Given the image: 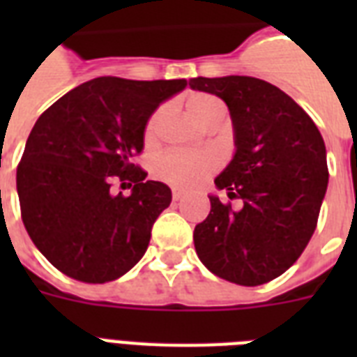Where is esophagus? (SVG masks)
<instances>
[{
  "label": "esophagus",
  "instance_id": "34e87169",
  "mask_svg": "<svg viewBox=\"0 0 357 357\" xmlns=\"http://www.w3.org/2000/svg\"><path fill=\"white\" fill-rule=\"evenodd\" d=\"M172 200L174 202H181V200H183V192H181V190H179V189H174L172 190Z\"/></svg>",
  "mask_w": 357,
  "mask_h": 357
}]
</instances>
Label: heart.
I'll list each match as a JSON object with an SVG mask.
<instances>
[{
  "label": "heart",
  "instance_id": "b5f03b06",
  "mask_svg": "<svg viewBox=\"0 0 357 357\" xmlns=\"http://www.w3.org/2000/svg\"><path fill=\"white\" fill-rule=\"evenodd\" d=\"M189 114L196 122L206 123L207 120L222 114L224 116V105L218 98L211 94H195L189 98L187 102ZM162 111H157L148 122L146 128V137L151 139L155 135L157 123L161 119ZM218 167V159L209 151H202V153H181V151H172L162 155L157 161V176L167 181L168 185H174L178 189H196L211 176Z\"/></svg>",
  "mask_w": 357,
  "mask_h": 357
}]
</instances>
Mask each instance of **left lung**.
Masks as SVG:
<instances>
[{"instance_id":"obj_1","label":"left lung","mask_w":357,"mask_h":357,"mask_svg":"<svg viewBox=\"0 0 357 357\" xmlns=\"http://www.w3.org/2000/svg\"><path fill=\"white\" fill-rule=\"evenodd\" d=\"M192 91L228 105L235 151L215 178L241 198L231 209L217 195L195 228L204 265L228 282L263 285L287 271L310 243L328 187L326 146L315 122L293 98L257 77H195Z\"/></svg>"}]
</instances>
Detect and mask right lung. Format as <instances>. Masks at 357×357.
Instances as JSON below:
<instances>
[{
  "mask_svg": "<svg viewBox=\"0 0 357 357\" xmlns=\"http://www.w3.org/2000/svg\"><path fill=\"white\" fill-rule=\"evenodd\" d=\"M185 86V79L103 75L66 92L36 120L16 170L22 220L66 276L111 282L144 255L172 190L146 181L133 157L144 150L151 114ZM113 175L134 185L131 195L110 192Z\"/></svg>",
  "mask_w": 357,
  "mask_h": 357,
  "instance_id": "obj_1",
  "label": "right lung"
}]
</instances>
